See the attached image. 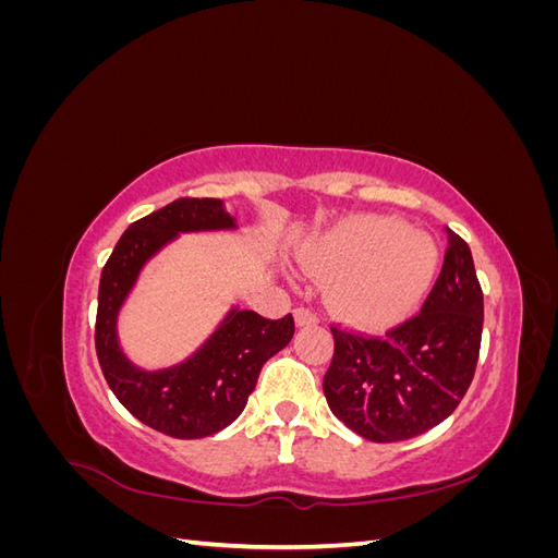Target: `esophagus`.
<instances>
[{
	"label": "esophagus",
	"mask_w": 558,
	"mask_h": 558,
	"mask_svg": "<svg viewBox=\"0 0 558 558\" xmlns=\"http://www.w3.org/2000/svg\"><path fill=\"white\" fill-rule=\"evenodd\" d=\"M293 316H295V324H298V326H312V324H318V316H316V312H314V310H310V307H295Z\"/></svg>",
	"instance_id": "esophagus-1"
}]
</instances>
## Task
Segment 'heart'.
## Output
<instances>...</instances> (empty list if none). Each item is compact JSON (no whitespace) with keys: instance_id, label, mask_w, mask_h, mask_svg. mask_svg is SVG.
<instances>
[{"instance_id":"obj_1","label":"heart","mask_w":558,"mask_h":558,"mask_svg":"<svg viewBox=\"0 0 558 558\" xmlns=\"http://www.w3.org/2000/svg\"><path fill=\"white\" fill-rule=\"evenodd\" d=\"M435 248L421 232L393 218L365 216L326 238L312 253V269L340 279L335 302L359 324L408 310L433 272Z\"/></svg>"}]
</instances>
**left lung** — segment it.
<instances>
[{
	"instance_id": "obj_1",
	"label": "left lung",
	"mask_w": 558,
	"mask_h": 558,
	"mask_svg": "<svg viewBox=\"0 0 558 558\" xmlns=\"http://www.w3.org/2000/svg\"><path fill=\"white\" fill-rule=\"evenodd\" d=\"M447 251L421 312L365 335L332 324L335 353L324 377L330 412L369 442H402L459 408L475 377L484 298L472 253L445 228Z\"/></svg>"
}]
</instances>
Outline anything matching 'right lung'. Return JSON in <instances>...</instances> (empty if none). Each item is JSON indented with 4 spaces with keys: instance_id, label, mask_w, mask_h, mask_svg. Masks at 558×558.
<instances>
[{
    "instance_id": "add662e5",
    "label": "right lung",
    "mask_w": 558,
    "mask_h": 558,
    "mask_svg": "<svg viewBox=\"0 0 558 558\" xmlns=\"http://www.w3.org/2000/svg\"><path fill=\"white\" fill-rule=\"evenodd\" d=\"M234 228L221 199L179 197L134 221L99 277L95 351L118 402L142 424L177 440H197L230 426L246 408L265 365L291 342L295 320L265 318L232 310L207 344L174 367L144 373L134 367L116 340V316L142 265L179 232Z\"/></svg>"
}]
</instances>
